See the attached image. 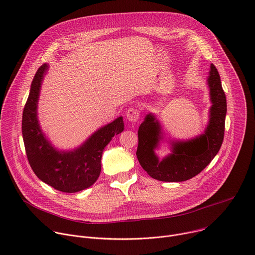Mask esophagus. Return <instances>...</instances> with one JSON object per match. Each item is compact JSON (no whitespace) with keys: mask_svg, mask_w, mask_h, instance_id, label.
<instances>
[{"mask_svg":"<svg viewBox=\"0 0 255 255\" xmlns=\"http://www.w3.org/2000/svg\"><path fill=\"white\" fill-rule=\"evenodd\" d=\"M126 117H127V120L132 123L137 122L140 117V112L136 108H129L127 113H126Z\"/></svg>","mask_w":255,"mask_h":255,"instance_id":"34e87169","label":"esophagus"}]
</instances>
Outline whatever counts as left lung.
Returning a JSON list of instances; mask_svg holds the SVG:
<instances>
[{
    "label": "left lung",
    "mask_w": 255,
    "mask_h": 255,
    "mask_svg": "<svg viewBox=\"0 0 255 255\" xmlns=\"http://www.w3.org/2000/svg\"><path fill=\"white\" fill-rule=\"evenodd\" d=\"M207 83L212 106L204 133L187 141H171V153L164 158L159 159L155 153L163 139L158 120L150 113L141 123L136 155L143 169L154 179L170 183L190 179L199 174L220 150L224 139L227 103L219 72L213 63Z\"/></svg>",
    "instance_id": "8db88e82"
}]
</instances>
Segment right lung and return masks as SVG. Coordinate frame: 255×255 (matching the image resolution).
Here are the masks:
<instances>
[{"mask_svg":"<svg viewBox=\"0 0 255 255\" xmlns=\"http://www.w3.org/2000/svg\"><path fill=\"white\" fill-rule=\"evenodd\" d=\"M48 69L42 64L32 81L22 117V134L31 168L43 183L63 193H77L93 186L101 172L104 148L124 130L123 117L115 119L93 133L80 147L56 149L40 128L37 107L41 84Z\"/></svg>","mask_w":255,"mask_h":255,"instance_id":"add662e5","label":"right lung"}]
</instances>
